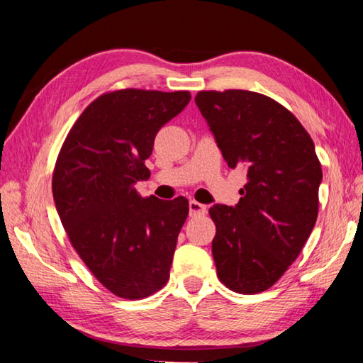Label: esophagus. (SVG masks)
<instances>
[{
	"label": "esophagus",
	"mask_w": 363,
	"mask_h": 363,
	"mask_svg": "<svg viewBox=\"0 0 363 363\" xmlns=\"http://www.w3.org/2000/svg\"><path fill=\"white\" fill-rule=\"evenodd\" d=\"M189 213H190V216H200V214L206 213V206L199 203V201H195V200H190L189 201Z\"/></svg>",
	"instance_id": "1"
}]
</instances>
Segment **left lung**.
<instances>
[{"instance_id":"1","label":"left lung","mask_w":363,"mask_h":363,"mask_svg":"<svg viewBox=\"0 0 363 363\" xmlns=\"http://www.w3.org/2000/svg\"><path fill=\"white\" fill-rule=\"evenodd\" d=\"M195 104L229 168L248 177L235 206L210 208L218 277L232 291L261 293L286 272L315 225L322 167L314 143L290 110L253 91H200Z\"/></svg>"}]
</instances>
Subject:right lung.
I'll use <instances>...</instances> for the list:
<instances>
[{
	"mask_svg": "<svg viewBox=\"0 0 363 363\" xmlns=\"http://www.w3.org/2000/svg\"><path fill=\"white\" fill-rule=\"evenodd\" d=\"M189 91L120 89L97 97L67 134L52 174V196L72 247L115 296L143 299L167 285L184 196L143 199L160 128L181 113Z\"/></svg>",
	"mask_w": 363,
	"mask_h": 363,
	"instance_id": "add662e5",
	"label": "right lung"
}]
</instances>
